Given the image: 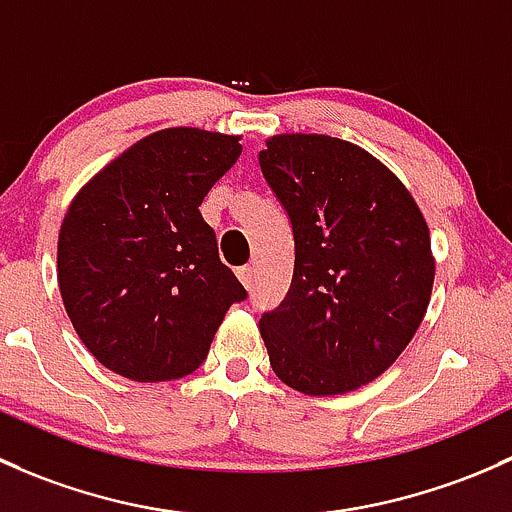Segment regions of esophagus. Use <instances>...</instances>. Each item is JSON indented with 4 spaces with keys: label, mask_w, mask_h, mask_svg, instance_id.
Returning a JSON list of instances; mask_svg holds the SVG:
<instances>
[{
    "label": "esophagus",
    "mask_w": 512,
    "mask_h": 512,
    "mask_svg": "<svg viewBox=\"0 0 512 512\" xmlns=\"http://www.w3.org/2000/svg\"><path fill=\"white\" fill-rule=\"evenodd\" d=\"M236 273H239V281L244 283L246 288H251V286H254V276H256L254 266H241L239 271H236Z\"/></svg>",
    "instance_id": "1"
}]
</instances>
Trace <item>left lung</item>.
Returning <instances> with one entry per match:
<instances>
[{
  "label": "left lung",
  "instance_id": "obj_1",
  "mask_svg": "<svg viewBox=\"0 0 512 512\" xmlns=\"http://www.w3.org/2000/svg\"><path fill=\"white\" fill-rule=\"evenodd\" d=\"M293 226L286 298L258 320L273 372L310 397L372 382L409 345L434 286L429 226L402 182L330 135H276L258 152Z\"/></svg>",
  "mask_w": 512,
  "mask_h": 512
}]
</instances>
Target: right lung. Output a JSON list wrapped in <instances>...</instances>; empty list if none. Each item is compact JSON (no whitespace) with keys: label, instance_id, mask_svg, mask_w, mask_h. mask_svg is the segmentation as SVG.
I'll use <instances>...</instances> for the list:
<instances>
[{"label":"right lung","instance_id":"1","mask_svg":"<svg viewBox=\"0 0 512 512\" xmlns=\"http://www.w3.org/2000/svg\"><path fill=\"white\" fill-rule=\"evenodd\" d=\"M241 138L199 128L152 133L98 172L68 207L59 288L83 345L135 382L194 372L246 288L219 261L204 197Z\"/></svg>","mask_w":512,"mask_h":512}]
</instances>
